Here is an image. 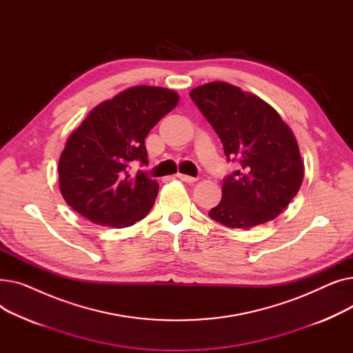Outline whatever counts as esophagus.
I'll use <instances>...</instances> for the list:
<instances>
[{"mask_svg":"<svg viewBox=\"0 0 353 353\" xmlns=\"http://www.w3.org/2000/svg\"><path fill=\"white\" fill-rule=\"evenodd\" d=\"M177 179H180V180H183V181H186V183H194V181L197 180L196 177H192V176H188V174H181V173L177 174Z\"/></svg>","mask_w":353,"mask_h":353,"instance_id":"obj_1","label":"esophagus"}]
</instances>
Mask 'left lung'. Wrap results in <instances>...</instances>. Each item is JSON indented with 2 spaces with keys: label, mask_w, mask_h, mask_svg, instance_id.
<instances>
[{
  "label": "left lung",
  "mask_w": 353,
  "mask_h": 353,
  "mask_svg": "<svg viewBox=\"0 0 353 353\" xmlns=\"http://www.w3.org/2000/svg\"><path fill=\"white\" fill-rule=\"evenodd\" d=\"M190 99L239 170L223 179L221 200L210 219L232 229H250L279 216L298 194L303 161L298 141L276 110L229 83L213 81Z\"/></svg>",
  "instance_id": "8db88e82"
}]
</instances>
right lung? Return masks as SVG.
Returning a JSON list of instances; mask_svg holds the SVG:
<instances>
[{"mask_svg":"<svg viewBox=\"0 0 353 353\" xmlns=\"http://www.w3.org/2000/svg\"><path fill=\"white\" fill-rule=\"evenodd\" d=\"M177 103L172 90L137 85L92 108L59 161L67 205L92 223L119 229L145 217L159 184L145 172L132 174L130 169L134 161L148 164L144 139Z\"/></svg>","mask_w":353,"mask_h":353,"instance_id":"add662e5","label":"right lung"}]
</instances>
